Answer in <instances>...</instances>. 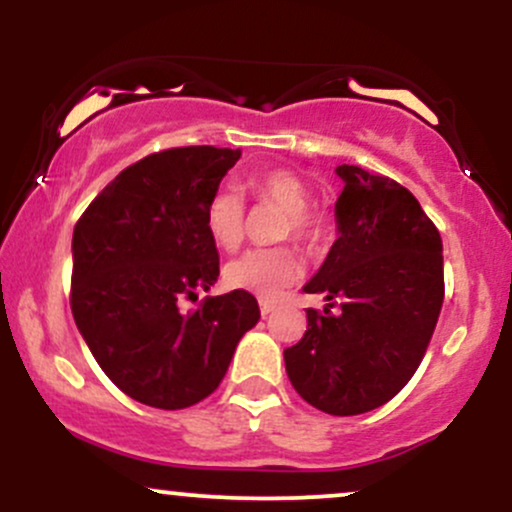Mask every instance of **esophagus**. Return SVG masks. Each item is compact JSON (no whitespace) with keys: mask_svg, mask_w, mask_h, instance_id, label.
Instances as JSON below:
<instances>
[{"mask_svg":"<svg viewBox=\"0 0 512 512\" xmlns=\"http://www.w3.org/2000/svg\"><path fill=\"white\" fill-rule=\"evenodd\" d=\"M274 308H276L274 303H269V301H260V313H262V317H267L269 313H274Z\"/></svg>","mask_w":512,"mask_h":512,"instance_id":"obj_1","label":"esophagus"}]
</instances>
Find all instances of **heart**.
Returning <instances> with one entry per match:
<instances>
[{"mask_svg": "<svg viewBox=\"0 0 512 512\" xmlns=\"http://www.w3.org/2000/svg\"><path fill=\"white\" fill-rule=\"evenodd\" d=\"M250 187L262 202H272L284 214H289L286 233L308 248H317L325 238V223L317 214H310V195L305 185L289 170H267L250 178ZM209 236L216 245L231 250L243 240L245 233V204L238 187L226 185L211 195L204 211ZM301 276V260L289 248H255L233 257L223 267V281L228 289L248 291L252 296L274 301L286 286Z\"/></svg>", "mask_w": 512, "mask_h": 512, "instance_id": "b5f03b06", "label": "heart"}]
</instances>
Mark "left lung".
Masks as SVG:
<instances>
[{"label": "left lung", "instance_id": "left-lung-1", "mask_svg": "<svg viewBox=\"0 0 512 512\" xmlns=\"http://www.w3.org/2000/svg\"><path fill=\"white\" fill-rule=\"evenodd\" d=\"M337 240L305 293L342 301L308 313L284 351L305 402L334 416L383 407L419 368L443 305V243L407 187L358 166H337Z\"/></svg>", "mask_w": 512, "mask_h": 512}]
</instances>
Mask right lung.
<instances>
[{"mask_svg": "<svg viewBox=\"0 0 512 512\" xmlns=\"http://www.w3.org/2000/svg\"><path fill=\"white\" fill-rule=\"evenodd\" d=\"M240 149L185 146L122 170L88 204L72 238V313L103 373L156 409H185L219 387L260 320L248 291L182 298L219 279L204 211Z\"/></svg>", "mask_w": 512, "mask_h": 512, "instance_id": "add662e5", "label": "right lung"}]
</instances>
